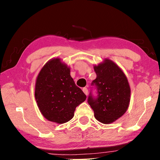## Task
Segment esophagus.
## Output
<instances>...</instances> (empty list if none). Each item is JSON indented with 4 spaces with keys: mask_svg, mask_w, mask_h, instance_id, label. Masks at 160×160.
Wrapping results in <instances>:
<instances>
[{
    "mask_svg": "<svg viewBox=\"0 0 160 160\" xmlns=\"http://www.w3.org/2000/svg\"><path fill=\"white\" fill-rule=\"evenodd\" d=\"M82 91H83V92L85 93L87 96H88V88H84L82 89Z\"/></svg>",
    "mask_w": 160,
    "mask_h": 160,
    "instance_id": "obj_1",
    "label": "esophagus"
}]
</instances>
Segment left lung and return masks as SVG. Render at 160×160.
Returning <instances> with one entry per match:
<instances>
[{"instance_id": "8db88e82", "label": "left lung", "mask_w": 160, "mask_h": 160, "mask_svg": "<svg viewBox=\"0 0 160 160\" xmlns=\"http://www.w3.org/2000/svg\"><path fill=\"white\" fill-rule=\"evenodd\" d=\"M97 74L92 85L97 89V97L90 95L88 103L99 122L109 124L121 117L128 109L131 100V88L128 79L117 64L105 58L94 66Z\"/></svg>"}]
</instances>
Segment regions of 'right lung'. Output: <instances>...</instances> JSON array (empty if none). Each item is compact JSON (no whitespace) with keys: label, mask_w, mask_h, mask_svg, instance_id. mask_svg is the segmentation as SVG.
Masks as SVG:
<instances>
[{"label":"right lung","mask_w":160,"mask_h":160,"mask_svg":"<svg viewBox=\"0 0 160 160\" xmlns=\"http://www.w3.org/2000/svg\"><path fill=\"white\" fill-rule=\"evenodd\" d=\"M34 95L43 116L59 124L72 119L75 108L87 97L70 76V67L59 58L51 59L40 70Z\"/></svg>","instance_id":"add662e5"}]
</instances>
